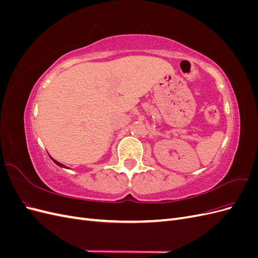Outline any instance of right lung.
<instances>
[{
  "mask_svg": "<svg viewBox=\"0 0 258 258\" xmlns=\"http://www.w3.org/2000/svg\"><path fill=\"white\" fill-rule=\"evenodd\" d=\"M51 158V157H50ZM51 160L54 162V163H56V165H58L59 167H61V168H67V169H69L67 166H64V165H62V163L61 162H59V161H57V160H54L53 158H51Z\"/></svg>",
  "mask_w": 258,
  "mask_h": 258,
  "instance_id": "right-lung-1",
  "label": "right lung"
}]
</instances>
